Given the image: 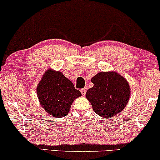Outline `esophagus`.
<instances>
[{
  "mask_svg": "<svg viewBox=\"0 0 160 160\" xmlns=\"http://www.w3.org/2000/svg\"><path fill=\"white\" fill-rule=\"evenodd\" d=\"M87 89H88V87H85L83 89H81V92H82V95H84V96L85 95V94H86Z\"/></svg>",
  "mask_w": 160,
  "mask_h": 160,
  "instance_id": "obj_1",
  "label": "esophagus"
}]
</instances>
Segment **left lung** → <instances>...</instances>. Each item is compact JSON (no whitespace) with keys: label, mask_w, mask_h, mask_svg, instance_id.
Masks as SVG:
<instances>
[{"label":"left lung","mask_w":160,"mask_h":160,"mask_svg":"<svg viewBox=\"0 0 160 160\" xmlns=\"http://www.w3.org/2000/svg\"><path fill=\"white\" fill-rule=\"evenodd\" d=\"M94 86L86 93L94 112L101 117L111 118L128 104L130 89L128 81L117 72H100L92 78Z\"/></svg>","instance_id":"left-lung-1"}]
</instances>
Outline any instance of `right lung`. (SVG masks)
Instances as JSON below:
<instances>
[{"mask_svg":"<svg viewBox=\"0 0 160 160\" xmlns=\"http://www.w3.org/2000/svg\"><path fill=\"white\" fill-rule=\"evenodd\" d=\"M37 96L41 106L52 117L68 114L73 100L82 95L78 89L60 71L49 69L37 86Z\"/></svg>","mask_w":160,"mask_h":160,"instance_id":"1","label":"right lung"}]
</instances>
